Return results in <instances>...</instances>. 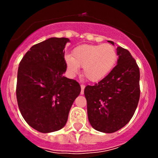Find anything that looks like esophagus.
Masks as SVG:
<instances>
[{
  "instance_id": "esophagus-1",
  "label": "esophagus",
  "mask_w": 158,
  "mask_h": 158,
  "mask_svg": "<svg viewBox=\"0 0 158 158\" xmlns=\"http://www.w3.org/2000/svg\"><path fill=\"white\" fill-rule=\"evenodd\" d=\"M85 85H81V95H83L84 94V89H85Z\"/></svg>"
}]
</instances>
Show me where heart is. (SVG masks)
<instances>
[{"label": "heart", "instance_id": "b5f03b06", "mask_svg": "<svg viewBox=\"0 0 158 158\" xmlns=\"http://www.w3.org/2000/svg\"><path fill=\"white\" fill-rule=\"evenodd\" d=\"M67 69L72 75L83 67V75L91 82H96L111 73L117 62V52L109 44H82L73 49L72 56L64 57Z\"/></svg>", "mask_w": 158, "mask_h": 158}]
</instances>
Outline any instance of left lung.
Here are the masks:
<instances>
[{
  "label": "left lung",
  "mask_w": 158,
  "mask_h": 158,
  "mask_svg": "<svg viewBox=\"0 0 158 158\" xmlns=\"http://www.w3.org/2000/svg\"><path fill=\"white\" fill-rule=\"evenodd\" d=\"M108 42L114 45L113 41ZM118 59L111 73L84 89L89 123L94 129L113 133L128 123L140 98V71L130 52L117 47Z\"/></svg>",
  "instance_id": "8db88e82"
}]
</instances>
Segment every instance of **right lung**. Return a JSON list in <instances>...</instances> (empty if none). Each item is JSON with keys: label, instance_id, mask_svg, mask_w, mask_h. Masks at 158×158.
<instances>
[{"label": "right lung", "instance_id": "right-lung-1", "mask_svg": "<svg viewBox=\"0 0 158 158\" xmlns=\"http://www.w3.org/2000/svg\"><path fill=\"white\" fill-rule=\"evenodd\" d=\"M68 38L51 37L33 46L19 64L17 99L27 123L42 133L66 125L79 84L63 76L66 71L64 49Z\"/></svg>", "mask_w": 158, "mask_h": 158}]
</instances>
